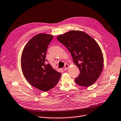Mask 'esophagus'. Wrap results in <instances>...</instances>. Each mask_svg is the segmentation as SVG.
I'll list each match as a JSON object with an SVG mask.
<instances>
[{
    "label": "esophagus",
    "instance_id": "esophagus-1",
    "mask_svg": "<svg viewBox=\"0 0 121 121\" xmlns=\"http://www.w3.org/2000/svg\"><path fill=\"white\" fill-rule=\"evenodd\" d=\"M68 67H69V65H67V64H66V65H65V67H64V70L65 71L66 70L68 69Z\"/></svg>",
    "mask_w": 121,
    "mask_h": 121
}]
</instances>
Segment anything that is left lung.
Wrapping results in <instances>:
<instances>
[{"label":"left lung","mask_w":121,"mask_h":121,"mask_svg":"<svg viewBox=\"0 0 121 121\" xmlns=\"http://www.w3.org/2000/svg\"><path fill=\"white\" fill-rule=\"evenodd\" d=\"M69 51L80 73L75 79L79 86L89 87L99 78L103 68L104 58L97 42L86 33L71 30L57 37Z\"/></svg>","instance_id":"left-lung-1"}]
</instances>
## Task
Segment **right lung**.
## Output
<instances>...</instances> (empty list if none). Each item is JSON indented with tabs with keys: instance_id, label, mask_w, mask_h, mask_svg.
I'll list each match as a JSON object with an SVG mask.
<instances>
[{
	"instance_id": "obj_1",
	"label": "right lung",
	"mask_w": 121,
	"mask_h": 121,
	"mask_svg": "<svg viewBox=\"0 0 121 121\" xmlns=\"http://www.w3.org/2000/svg\"><path fill=\"white\" fill-rule=\"evenodd\" d=\"M53 38L45 33L34 36L25 46L21 56V68L25 78L31 86L43 91L56 86L61 75L45 63L47 48Z\"/></svg>"
}]
</instances>
